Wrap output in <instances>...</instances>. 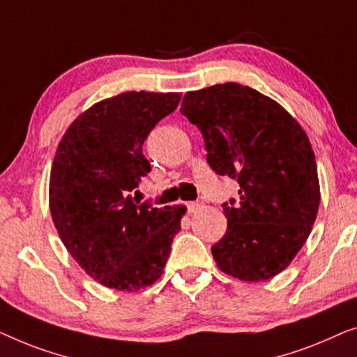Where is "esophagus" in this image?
Here are the masks:
<instances>
[{"mask_svg": "<svg viewBox=\"0 0 357 357\" xmlns=\"http://www.w3.org/2000/svg\"><path fill=\"white\" fill-rule=\"evenodd\" d=\"M185 207H188L189 213H194L195 210L200 208V202H188V204H185Z\"/></svg>", "mask_w": 357, "mask_h": 357, "instance_id": "34e87169", "label": "esophagus"}]
</instances>
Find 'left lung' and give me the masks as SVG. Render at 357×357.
Returning a JSON list of instances; mask_svg holds the SVG:
<instances>
[{
    "label": "left lung",
    "mask_w": 357,
    "mask_h": 357,
    "mask_svg": "<svg viewBox=\"0 0 357 357\" xmlns=\"http://www.w3.org/2000/svg\"><path fill=\"white\" fill-rule=\"evenodd\" d=\"M181 113L199 128L207 163L239 184L225 202L227 233L212 245L222 272L264 281L288 267L320 204L312 145L299 123L257 90L234 82L188 92Z\"/></svg>",
    "instance_id": "8db88e82"
}]
</instances>
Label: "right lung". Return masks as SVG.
<instances>
[{"instance_id": "1", "label": "right lung", "mask_w": 357, "mask_h": 357, "mask_svg": "<svg viewBox=\"0 0 357 357\" xmlns=\"http://www.w3.org/2000/svg\"><path fill=\"white\" fill-rule=\"evenodd\" d=\"M179 93L124 92L102 100L68 128L50 174L59 238L85 273L107 288L139 291L162 277L185 207L130 197L150 172L142 145L179 105Z\"/></svg>"}]
</instances>
